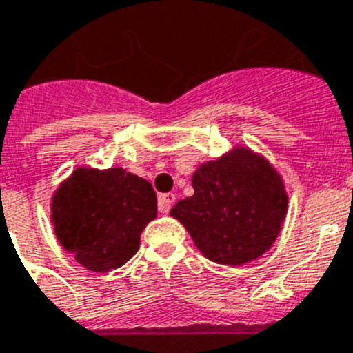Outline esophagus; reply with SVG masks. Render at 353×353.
Returning a JSON list of instances; mask_svg holds the SVG:
<instances>
[{
	"label": "esophagus",
	"instance_id": "34e87169",
	"mask_svg": "<svg viewBox=\"0 0 353 353\" xmlns=\"http://www.w3.org/2000/svg\"><path fill=\"white\" fill-rule=\"evenodd\" d=\"M174 200H176V196H174L173 192H165V194H161V196H159V212H162V214L170 212V209H171V205L174 203Z\"/></svg>",
	"mask_w": 353,
	"mask_h": 353
}]
</instances>
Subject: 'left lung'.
<instances>
[{
    "mask_svg": "<svg viewBox=\"0 0 353 353\" xmlns=\"http://www.w3.org/2000/svg\"><path fill=\"white\" fill-rule=\"evenodd\" d=\"M192 188L194 194L180 200L170 214L212 263H250L279 237L288 214L284 180L254 150L237 144L198 165Z\"/></svg>",
    "mask_w": 353,
    "mask_h": 353,
    "instance_id": "8db88e82",
    "label": "left lung"
}]
</instances>
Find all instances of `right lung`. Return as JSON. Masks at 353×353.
Segmentation results:
<instances>
[{
	"label": "right lung",
	"instance_id": "obj_1",
	"mask_svg": "<svg viewBox=\"0 0 353 353\" xmlns=\"http://www.w3.org/2000/svg\"><path fill=\"white\" fill-rule=\"evenodd\" d=\"M155 218L152 183L123 168H77L51 196L57 239L78 264L96 273L128 263Z\"/></svg>",
	"mask_w": 353,
	"mask_h": 353
}]
</instances>
